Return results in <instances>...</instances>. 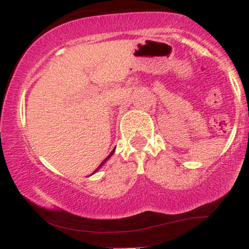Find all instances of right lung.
Segmentation results:
<instances>
[{"mask_svg": "<svg viewBox=\"0 0 249 249\" xmlns=\"http://www.w3.org/2000/svg\"><path fill=\"white\" fill-rule=\"evenodd\" d=\"M113 153H115V150H113V151H112V152H111L110 154H108V156L107 157V158H105V159H104V160H103V161H102V164H101V165H99V166L96 168V171H95V172H97V171H98V170H99V168H101V167L103 166V165H104V164H105V162H107V161L108 160V158H111V157H112V154H113ZM95 172H93V173H95Z\"/></svg>", "mask_w": 249, "mask_h": 249, "instance_id": "obj_1", "label": "right lung"}]
</instances>
